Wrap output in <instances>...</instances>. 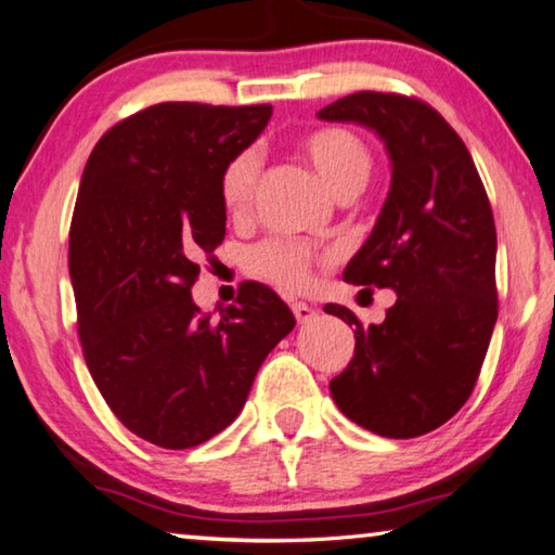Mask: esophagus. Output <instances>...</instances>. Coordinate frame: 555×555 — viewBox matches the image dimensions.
I'll use <instances>...</instances> for the list:
<instances>
[{
  "label": "esophagus",
  "mask_w": 555,
  "mask_h": 555,
  "mask_svg": "<svg viewBox=\"0 0 555 555\" xmlns=\"http://www.w3.org/2000/svg\"><path fill=\"white\" fill-rule=\"evenodd\" d=\"M291 311H294L298 323H311L315 318V308L304 304V300H294V304H291Z\"/></svg>",
  "instance_id": "34e87169"
}]
</instances>
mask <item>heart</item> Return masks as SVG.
Returning <instances> with one entry per match:
<instances>
[{
	"label": "heart",
	"instance_id": "b5f03b06",
	"mask_svg": "<svg viewBox=\"0 0 555 555\" xmlns=\"http://www.w3.org/2000/svg\"><path fill=\"white\" fill-rule=\"evenodd\" d=\"M306 162L321 176L335 198L367 183L372 171L370 149L350 129L323 127L304 137L300 142ZM259 181V156L240 152L230 158L220 176V198L232 218H242L251 208ZM318 259L315 249L296 240H267L251 247L249 269L257 276L271 281L286 291H300L311 281V267Z\"/></svg>",
	"mask_w": 555,
	"mask_h": 555
}]
</instances>
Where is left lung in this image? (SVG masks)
I'll list each match as a JSON object with an SVG mask.
<instances>
[{"label":"left lung","instance_id":"left-lung-1","mask_svg":"<svg viewBox=\"0 0 555 555\" xmlns=\"http://www.w3.org/2000/svg\"><path fill=\"white\" fill-rule=\"evenodd\" d=\"M318 117L372 129L391 162L387 201L343 279L393 288L397 304L367 327L350 308L325 306L354 325V354L331 382L333 401L377 436H424L463 409L490 347L496 323L490 201L463 139L426 102L364 90Z\"/></svg>","mask_w":555,"mask_h":555}]
</instances>
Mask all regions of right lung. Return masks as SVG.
<instances>
[{"label":"right lung","mask_w":555,"mask_h":555,"mask_svg":"<svg viewBox=\"0 0 555 555\" xmlns=\"http://www.w3.org/2000/svg\"><path fill=\"white\" fill-rule=\"evenodd\" d=\"M269 117L271 105L162 102L112 127L82 171L68 247L82 354L112 413L158 448L228 428L296 325L257 281L218 321L191 296L201 255L224 240L222 168Z\"/></svg>","instance_id":"1"}]
</instances>
